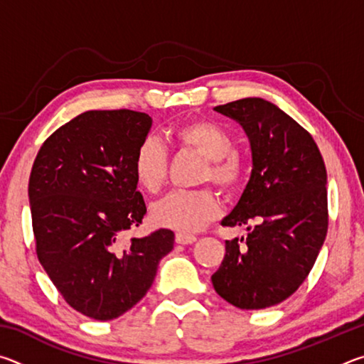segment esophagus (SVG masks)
<instances>
[{
    "mask_svg": "<svg viewBox=\"0 0 364 364\" xmlns=\"http://www.w3.org/2000/svg\"><path fill=\"white\" fill-rule=\"evenodd\" d=\"M175 241L178 244H183V245H188V244H194L197 241V237L194 234H186V232H176L175 236Z\"/></svg>",
    "mask_w": 364,
    "mask_h": 364,
    "instance_id": "34e87169",
    "label": "esophagus"
}]
</instances>
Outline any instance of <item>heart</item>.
<instances>
[{
	"label": "heart",
	"mask_w": 364,
	"mask_h": 364,
	"mask_svg": "<svg viewBox=\"0 0 364 364\" xmlns=\"http://www.w3.org/2000/svg\"><path fill=\"white\" fill-rule=\"evenodd\" d=\"M175 141L207 159L202 181H212L223 191L234 193L247 175V162L241 152L234 151L230 132L210 120L184 123L175 130ZM133 173L141 188L159 194L167 183L168 154L156 138H146L138 146L133 159ZM220 202L210 189L171 193L151 208L154 223L170 230L193 232L205 228L220 215Z\"/></svg>",
	"instance_id": "b5f03b06"
}]
</instances>
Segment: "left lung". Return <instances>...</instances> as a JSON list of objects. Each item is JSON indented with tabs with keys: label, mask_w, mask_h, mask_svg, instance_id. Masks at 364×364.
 <instances>
[{
	"label": "left lung",
	"mask_w": 364,
	"mask_h": 364,
	"mask_svg": "<svg viewBox=\"0 0 364 364\" xmlns=\"http://www.w3.org/2000/svg\"><path fill=\"white\" fill-rule=\"evenodd\" d=\"M215 110L244 128L252 173L221 221L249 232L225 242L212 284L228 304L262 310L291 297L316 262L328 232V175L311 134L273 102L245 97Z\"/></svg>",
	"instance_id": "left-lung-1"
}]
</instances>
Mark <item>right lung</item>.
I'll return each instance as SVG.
<instances>
[{
    "label": "right lung",
    "instance_id": "obj_1",
    "mask_svg": "<svg viewBox=\"0 0 364 364\" xmlns=\"http://www.w3.org/2000/svg\"><path fill=\"white\" fill-rule=\"evenodd\" d=\"M152 119L134 110H88L49 136L32 167L28 200L43 268L73 310L109 321L149 291L175 234L127 239L146 215L133 159Z\"/></svg>",
    "mask_w": 364,
    "mask_h": 364
}]
</instances>
